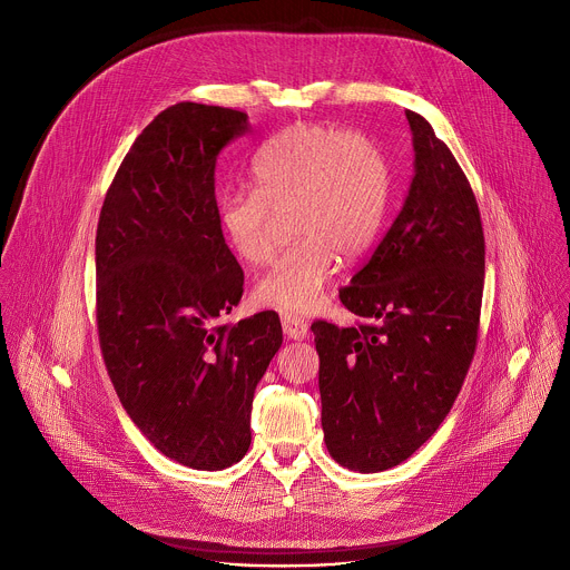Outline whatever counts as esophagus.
Masks as SVG:
<instances>
[{"mask_svg":"<svg viewBox=\"0 0 570 570\" xmlns=\"http://www.w3.org/2000/svg\"><path fill=\"white\" fill-rule=\"evenodd\" d=\"M282 330L288 338L293 341H304L308 338V322L299 315H293V313H284L282 315Z\"/></svg>","mask_w":570,"mask_h":570,"instance_id":"1","label":"esophagus"}]
</instances>
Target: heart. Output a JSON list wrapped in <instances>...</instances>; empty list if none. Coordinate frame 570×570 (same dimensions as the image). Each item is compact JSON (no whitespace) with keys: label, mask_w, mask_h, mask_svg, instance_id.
<instances>
[{"label":"heart","mask_w":570,"mask_h":570,"mask_svg":"<svg viewBox=\"0 0 570 570\" xmlns=\"http://www.w3.org/2000/svg\"><path fill=\"white\" fill-rule=\"evenodd\" d=\"M250 178L253 189L218 194V229L240 264L264 266L275 253L277 216L286 214L295 240L253 295L262 306L311 311L338 257L352 262L376 238L390 196L387 161L365 135L295 124L253 153Z\"/></svg>","instance_id":"obj_1"}]
</instances>
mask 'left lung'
I'll return each mask as SVG.
<instances>
[{"mask_svg":"<svg viewBox=\"0 0 570 570\" xmlns=\"http://www.w3.org/2000/svg\"><path fill=\"white\" fill-rule=\"evenodd\" d=\"M415 178L365 266L341 288L363 322L315 320L322 431L361 473L409 460L444 422L478 345L484 234L473 189L431 124L405 110Z\"/></svg>","mask_w":570,"mask_h":570,"instance_id":"left-lung-1","label":"left lung"}]
</instances>
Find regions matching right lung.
Wrapping results in <instances>:
<instances>
[{"label":"right lung","instance_id":"right-lung-1","mask_svg":"<svg viewBox=\"0 0 570 570\" xmlns=\"http://www.w3.org/2000/svg\"><path fill=\"white\" fill-rule=\"evenodd\" d=\"M248 115L183 101L135 139L97 227V327L117 396L167 458L203 471L250 449L255 387L282 345L275 311L216 324L243 271L216 220V157Z\"/></svg>","mask_w":570,"mask_h":570}]
</instances>
